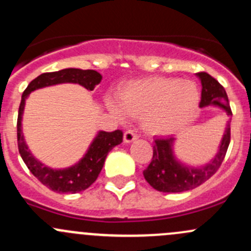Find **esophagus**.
I'll return each mask as SVG.
<instances>
[{
    "mask_svg": "<svg viewBox=\"0 0 251 251\" xmlns=\"http://www.w3.org/2000/svg\"><path fill=\"white\" fill-rule=\"evenodd\" d=\"M137 138L138 135L133 130H127L124 133V141H125V143H131V142L137 140Z\"/></svg>",
    "mask_w": 251,
    "mask_h": 251,
    "instance_id": "34e87169",
    "label": "esophagus"
}]
</instances>
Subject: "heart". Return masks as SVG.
I'll use <instances>...</instances> for the list:
<instances>
[{"mask_svg": "<svg viewBox=\"0 0 251 251\" xmlns=\"http://www.w3.org/2000/svg\"><path fill=\"white\" fill-rule=\"evenodd\" d=\"M119 103L130 116H143V126L153 135H168L191 119L199 103V90L193 81L151 77L126 85L119 93ZM118 115L123 111L110 103Z\"/></svg>", "mask_w": 251, "mask_h": 251, "instance_id": "heart-1", "label": "heart"}]
</instances>
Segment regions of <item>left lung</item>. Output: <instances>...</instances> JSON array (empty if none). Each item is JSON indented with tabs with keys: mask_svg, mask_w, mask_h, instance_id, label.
<instances>
[{
	"mask_svg": "<svg viewBox=\"0 0 251 251\" xmlns=\"http://www.w3.org/2000/svg\"><path fill=\"white\" fill-rule=\"evenodd\" d=\"M201 81V100L199 107L217 105L226 111L228 116L226 131L214 160L201 168H191L176 160L174 155V137L155 138L153 147V158L148 168L143 171L146 181L154 189L164 193H179L191 191L203 184L215 175L221 166L229 142H231V116L232 110L228 105V97L224 86L207 73L197 74Z\"/></svg>",
	"mask_w": 251,
	"mask_h": 251,
	"instance_id": "left-lung-1",
	"label": "left lung"
}]
</instances>
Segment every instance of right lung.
<instances>
[{
    "mask_svg": "<svg viewBox=\"0 0 251 251\" xmlns=\"http://www.w3.org/2000/svg\"><path fill=\"white\" fill-rule=\"evenodd\" d=\"M100 80H102V75L96 70L69 68V69H63L59 72L44 73L40 76L34 78L23 92L17 121L18 149H19L23 161L27 166L30 173L50 191L58 192V193H77V192H82L88 188L97 179L98 175L104 165L108 153L114 147L123 142V131L115 130L113 132L100 131L91 143L87 153L77 164L68 169L53 170L34 158L24 141L22 131V115L24 111L25 100L32 91L37 90V88L64 82L78 83L87 88L88 91H92L96 85L100 82Z\"/></svg>",
    "mask_w": 251,
    "mask_h": 251,
    "instance_id": "right-lung-1",
    "label": "right lung"
}]
</instances>
